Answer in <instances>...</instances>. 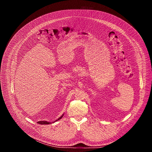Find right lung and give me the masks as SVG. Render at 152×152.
I'll return each instance as SVG.
<instances>
[{
	"label": "right lung",
	"mask_w": 152,
	"mask_h": 152,
	"mask_svg": "<svg viewBox=\"0 0 152 152\" xmlns=\"http://www.w3.org/2000/svg\"><path fill=\"white\" fill-rule=\"evenodd\" d=\"M64 116V114L60 117H59L57 120H56L55 121H53L52 123H54V122H55V121H58V120H59L60 119H61L62 118V117ZM38 124H51L52 123V122H49V121H38L37 122Z\"/></svg>",
	"instance_id": "add662e5"
}]
</instances>
